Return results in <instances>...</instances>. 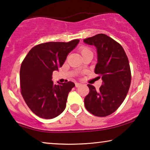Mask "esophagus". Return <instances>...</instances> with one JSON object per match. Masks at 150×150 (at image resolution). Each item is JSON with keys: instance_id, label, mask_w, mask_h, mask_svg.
I'll return each mask as SVG.
<instances>
[{"instance_id": "esophagus-1", "label": "esophagus", "mask_w": 150, "mask_h": 150, "mask_svg": "<svg viewBox=\"0 0 150 150\" xmlns=\"http://www.w3.org/2000/svg\"><path fill=\"white\" fill-rule=\"evenodd\" d=\"M81 85V83H75V86L76 87H80V86Z\"/></svg>"}]
</instances>
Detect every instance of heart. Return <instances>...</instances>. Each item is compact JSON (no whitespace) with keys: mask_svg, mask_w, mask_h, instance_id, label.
Returning a JSON list of instances; mask_svg holds the SVG:
<instances>
[{"mask_svg":"<svg viewBox=\"0 0 150 150\" xmlns=\"http://www.w3.org/2000/svg\"><path fill=\"white\" fill-rule=\"evenodd\" d=\"M79 51L80 52H81V54H82V56H83L84 54H87V53H89V52H92L91 49H90L89 47L87 46H81V48L79 49Z\"/></svg>","mask_w":150,"mask_h":150,"instance_id":"obj_1","label":"heart"}]
</instances>
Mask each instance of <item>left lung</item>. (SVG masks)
I'll use <instances>...</instances> for the list:
<instances>
[{
	"instance_id": "obj_1",
	"label": "left lung",
	"mask_w": 150,
	"mask_h": 150,
	"mask_svg": "<svg viewBox=\"0 0 150 150\" xmlns=\"http://www.w3.org/2000/svg\"><path fill=\"white\" fill-rule=\"evenodd\" d=\"M84 42L97 48L95 73L102 79L98 91L88 84L89 93L85 98L86 109L93 115L106 117L114 112L126 98L131 83L128 57L123 47L105 34L86 38Z\"/></svg>"
}]
</instances>
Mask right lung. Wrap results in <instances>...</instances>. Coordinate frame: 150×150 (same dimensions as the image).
I'll return each mask as SVG.
<instances>
[{
    "mask_svg": "<svg viewBox=\"0 0 150 150\" xmlns=\"http://www.w3.org/2000/svg\"><path fill=\"white\" fill-rule=\"evenodd\" d=\"M79 42V40H73L38 44L30 49L22 62L21 94L28 108L40 117L54 118L65 110L67 96L75 85L71 81L54 85L52 75L53 71L62 67Z\"/></svg>",
    "mask_w": 150,
    "mask_h": 150,
    "instance_id": "right-lung-1",
    "label": "right lung"
}]
</instances>
